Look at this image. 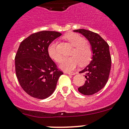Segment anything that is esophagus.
Segmentation results:
<instances>
[{"instance_id": "1", "label": "esophagus", "mask_w": 129, "mask_h": 129, "mask_svg": "<svg viewBox=\"0 0 129 129\" xmlns=\"http://www.w3.org/2000/svg\"><path fill=\"white\" fill-rule=\"evenodd\" d=\"M66 73L70 75H75V74H77V73H75V72H66Z\"/></svg>"}]
</instances>
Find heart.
<instances>
[{"label":"heart","mask_w":129,"mask_h":129,"mask_svg":"<svg viewBox=\"0 0 129 129\" xmlns=\"http://www.w3.org/2000/svg\"><path fill=\"white\" fill-rule=\"evenodd\" d=\"M64 37L75 48L71 54L73 56L64 58L60 63L59 68L62 70L70 72L75 69L79 64L81 66H85L89 64L92 57V50L90 44L85 42V39L78 34L73 33L68 34ZM48 54L55 61H61V56L56 49V42L50 44L48 47Z\"/></svg>","instance_id":"b5f03b06"}]
</instances>
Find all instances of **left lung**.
<instances>
[{
    "label": "left lung",
    "mask_w": 129,
    "mask_h": 129,
    "mask_svg": "<svg viewBox=\"0 0 129 129\" xmlns=\"http://www.w3.org/2000/svg\"><path fill=\"white\" fill-rule=\"evenodd\" d=\"M84 35L88 40L92 50L90 63L80 73H85L84 85L78 91L86 95H92L101 90L106 84L111 70V59L108 43L99 34L85 29L73 30Z\"/></svg>",
    "instance_id": "1"
}]
</instances>
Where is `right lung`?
Masks as SVG:
<instances>
[{"label":"right lung","instance_id":"1","mask_svg":"<svg viewBox=\"0 0 129 129\" xmlns=\"http://www.w3.org/2000/svg\"><path fill=\"white\" fill-rule=\"evenodd\" d=\"M61 34L41 31L21 42L15 57L16 74L22 89L33 98L44 99L56 87L61 71L50 57L48 47Z\"/></svg>","mask_w":129,"mask_h":129}]
</instances>
